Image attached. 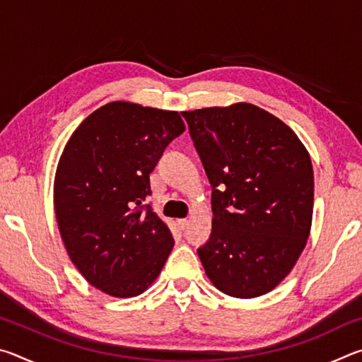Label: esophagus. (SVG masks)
Wrapping results in <instances>:
<instances>
[{
    "mask_svg": "<svg viewBox=\"0 0 362 362\" xmlns=\"http://www.w3.org/2000/svg\"><path fill=\"white\" fill-rule=\"evenodd\" d=\"M188 220L187 218H179V220H177V226H179V228L180 230H185L187 228V226H188Z\"/></svg>",
    "mask_w": 362,
    "mask_h": 362,
    "instance_id": "esophagus-1",
    "label": "esophagus"
}]
</instances>
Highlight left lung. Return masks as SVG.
Returning a JSON list of instances; mask_svg holds the SVG:
<instances>
[{
  "instance_id": "obj_1",
  "label": "left lung",
  "mask_w": 362,
  "mask_h": 362,
  "mask_svg": "<svg viewBox=\"0 0 362 362\" xmlns=\"http://www.w3.org/2000/svg\"><path fill=\"white\" fill-rule=\"evenodd\" d=\"M212 185V233L198 255L236 298L273 291L310 236L315 177L297 134L252 103L182 112Z\"/></svg>"
}]
</instances>
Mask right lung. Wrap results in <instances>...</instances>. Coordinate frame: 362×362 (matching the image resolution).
<instances>
[{
    "mask_svg": "<svg viewBox=\"0 0 362 362\" xmlns=\"http://www.w3.org/2000/svg\"><path fill=\"white\" fill-rule=\"evenodd\" d=\"M185 131L177 112L110 102L66 142L54 179V209L73 265L112 297L140 296L174 247L168 225L144 204L150 174Z\"/></svg>",
    "mask_w": 362,
    "mask_h": 362,
    "instance_id": "1",
    "label": "right lung"
}]
</instances>
